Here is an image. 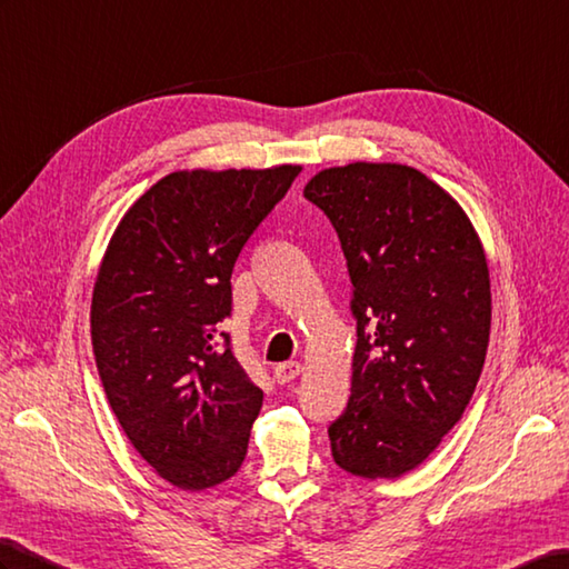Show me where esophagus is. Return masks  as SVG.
Listing matches in <instances>:
<instances>
[{
	"mask_svg": "<svg viewBox=\"0 0 569 569\" xmlns=\"http://www.w3.org/2000/svg\"><path fill=\"white\" fill-rule=\"evenodd\" d=\"M274 381L277 383H289V381H295L299 373H301V365L299 362H282V365H277L274 367Z\"/></svg>",
	"mask_w": 569,
	"mask_h": 569,
	"instance_id": "obj_1",
	"label": "esophagus"
}]
</instances>
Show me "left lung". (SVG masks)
Masks as SVG:
<instances>
[{
  "mask_svg": "<svg viewBox=\"0 0 569 569\" xmlns=\"http://www.w3.org/2000/svg\"><path fill=\"white\" fill-rule=\"evenodd\" d=\"M303 198L336 229L357 321L352 393L328 427L336 463L359 478L420 466L461 420L490 340V274L449 192L400 163H348Z\"/></svg>",
  "mask_w": 569,
  "mask_h": 569,
  "instance_id": "obj_1",
  "label": "left lung"
}]
</instances>
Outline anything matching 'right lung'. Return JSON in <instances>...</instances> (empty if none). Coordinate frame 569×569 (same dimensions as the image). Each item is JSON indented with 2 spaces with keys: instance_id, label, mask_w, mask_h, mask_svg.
I'll list each match as a JSON object with an SVG mask.
<instances>
[{
  "instance_id": "1",
  "label": "right lung",
  "mask_w": 569,
  "mask_h": 569,
  "mask_svg": "<svg viewBox=\"0 0 569 569\" xmlns=\"http://www.w3.org/2000/svg\"><path fill=\"white\" fill-rule=\"evenodd\" d=\"M301 166L176 171L122 217L91 299L96 367L157 473L204 490L241 468L262 391L221 330L231 272Z\"/></svg>"
}]
</instances>
